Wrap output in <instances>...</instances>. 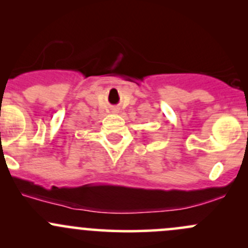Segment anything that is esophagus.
<instances>
[{
    "label": "esophagus",
    "instance_id": "esophagus-1",
    "mask_svg": "<svg viewBox=\"0 0 248 248\" xmlns=\"http://www.w3.org/2000/svg\"><path fill=\"white\" fill-rule=\"evenodd\" d=\"M112 111H114V112H116V111H117V109H112Z\"/></svg>",
    "mask_w": 248,
    "mask_h": 248
}]
</instances>
